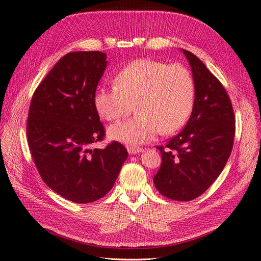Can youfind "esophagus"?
<instances>
[{
	"label": "esophagus",
	"mask_w": 261,
	"mask_h": 261,
	"mask_svg": "<svg viewBox=\"0 0 261 261\" xmlns=\"http://www.w3.org/2000/svg\"><path fill=\"white\" fill-rule=\"evenodd\" d=\"M127 150H128V152H129L130 154H136V153H140V152L144 151L143 148H140V147H133V146L127 147Z\"/></svg>",
	"instance_id": "1"
}]
</instances>
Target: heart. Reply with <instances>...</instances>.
Instances as JSON below:
<instances>
[{
	"label": "heart",
	"instance_id": "heart-1",
	"mask_svg": "<svg viewBox=\"0 0 261 261\" xmlns=\"http://www.w3.org/2000/svg\"><path fill=\"white\" fill-rule=\"evenodd\" d=\"M115 86L100 87L94 108L107 121H117L137 105L135 118L110 126L108 135L126 145L152 140L161 130L173 134L187 123L195 103V83L188 68L151 59L130 62L118 70Z\"/></svg>",
	"mask_w": 261,
	"mask_h": 261
}]
</instances>
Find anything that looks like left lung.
Instances as JSON below:
<instances>
[{
  "instance_id": "8db88e82",
  "label": "left lung",
  "mask_w": 261,
  "mask_h": 261,
  "mask_svg": "<svg viewBox=\"0 0 261 261\" xmlns=\"http://www.w3.org/2000/svg\"><path fill=\"white\" fill-rule=\"evenodd\" d=\"M195 83V103L184 129L158 147L162 162L153 177L167 198L189 201L203 194L224 169L233 148L235 116L218 78L192 52L183 50Z\"/></svg>"
}]
</instances>
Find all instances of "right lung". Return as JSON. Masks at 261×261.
Masks as SVG:
<instances>
[{
    "label": "right lung",
    "mask_w": 261,
    "mask_h": 261,
    "mask_svg": "<svg viewBox=\"0 0 261 261\" xmlns=\"http://www.w3.org/2000/svg\"><path fill=\"white\" fill-rule=\"evenodd\" d=\"M107 64V54L99 51L67 53L38 86L29 107L28 146L39 174L77 203L111 191L128 155L117 141L89 148L106 134L93 100Z\"/></svg>",
    "instance_id": "1"
}]
</instances>
